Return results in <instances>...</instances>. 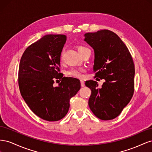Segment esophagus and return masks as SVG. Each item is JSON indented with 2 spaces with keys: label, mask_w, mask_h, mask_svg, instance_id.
I'll list each match as a JSON object with an SVG mask.
<instances>
[{
  "label": "esophagus",
  "mask_w": 152,
  "mask_h": 152,
  "mask_svg": "<svg viewBox=\"0 0 152 152\" xmlns=\"http://www.w3.org/2000/svg\"><path fill=\"white\" fill-rule=\"evenodd\" d=\"M80 84L82 87H84L85 86V82L83 80H80Z\"/></svg>",
  "instance_id": "esophagus-1"
}]
</instances>
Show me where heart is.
Segmentation results:
<instances>
[{
    "label": "heart",
    "mask_w": 152,
    "mask_h": 152,
    "mask_svg": "<svg viewBox=\"0 0 152 152\" xmlns=\"http://www.w3.org/2000/svg\"><path fill=\"white\" fill-rule=\"evenodd\" d=\"M77 50L79 51V53L80 54V55L83 53L84 51H86V50L89 49L88 48H87L85 46H83V45H78L77 46ZM60 59L61 61L63 59V56L62 54L60 56ZM84 70L82 68H72L70 70H68L66 73V74L68 76H70L72 77H75V78H82L84 77Z\"/></svg>",
    "instance_id": "1"
}]
</instances>
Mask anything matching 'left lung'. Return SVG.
I'll return each instance as SVG.
<instances>
[{
  "label": "left lung",
  "instance_id": "8db88e82",
  "mask_svg": "<svg viewBox=\"0 0 152 152\" xmlns=\"http://www.w3.org/2000/svg\"><path fill=\"white\" fill-rule=\"evenodd\" d=\"M84 36L94 50L95 77L105 80L101 88L97 82H86L91 89L89 107L99 119L112 120L120 115L134 94V62L126 45L114 32L102 30Z\"/></svg>",
  "mask_w": 152,
  "mask_h": 152
}]
</instances>
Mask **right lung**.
<instances>
[{"label":"right lung","instance_id":"right-lung-1","mask_svg":"<svg viewBox=\"0 0 152 152\" xmlns=\"http://www.w3.org/2000/svg\"><path fill=\"white\" fill-rule=\"evenodd\" d=\"M66 40L65 35H45L26 49L20 63L18 84L23 98L36 115L49 122L66 115L70 99L80 89L79 79L59 73ZM56 79L62 82L54 87Z\"/></svg>","mask_w":152,"mask_h":152}]
</instances>
